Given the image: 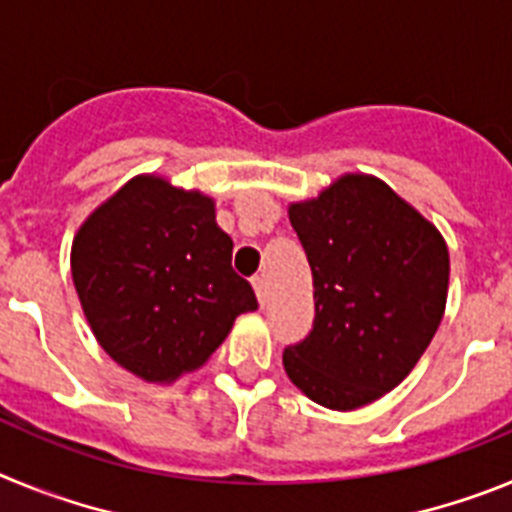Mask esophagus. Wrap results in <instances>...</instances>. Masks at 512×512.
Listing matches in <instances>:
<instances>
[{"label": "esophagus", "instance_id": "1", "mask_svg": "<svg viewBox=\"0 0 512 512\" xmlns=\"http://www.w3.org/2000/svg\"><path fill=\"white\" fill-rule=\"evenodd\" d=\"M251 282H253V289H256V297H259L261 307H264L266 295H269V292H266V277H261V274H256V277H253Z\"/></svg>", "mask_w": 512, "mask_h": 512}]
</instances>
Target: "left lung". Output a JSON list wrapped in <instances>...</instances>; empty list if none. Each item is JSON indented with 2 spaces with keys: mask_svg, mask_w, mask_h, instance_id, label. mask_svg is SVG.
Returning a JSON list of instances; mask_svg holds the SVG:
<instances>
[{
  "mask_svg": "<svg viewBox=\"0 0 512 512\" xmlns=\"http://www.w3.org/2000/svg\"><path fill=\"white\" fill-rule=\"evenodd\" d=\"M289 220L312 269L315 320L284 348L289 379L323 408L356 410L395 390L436 336L449 248L436 225L374 176L346 174Z\"/></svg>",
  "mask_w": 512,
  "mask_h": 512,
  "instance_id": "left-lung-1",
  "label": "left lung"
}]
</instances>
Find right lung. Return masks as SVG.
<instances>
[{"label":"right lung","instance_id":"add662e5","mask_svg":"<svg viewBox=\"0 0 512 512\" xmlns=\"http://www.w3.org/2000/svg\"><path fill=\"white\" fill-rule=\"evenodd\" d=\"M215 202L135 176L81 225L71 277L99 346L146 382L200 369L241 312L259 307L230 264Z\"/></svg>","mask_w":512,"mask_h":512}]
</instances>
